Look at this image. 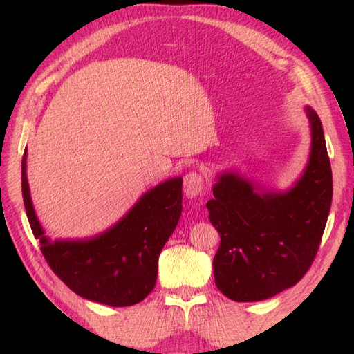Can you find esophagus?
I'll return each mask as SVG.
<instances>
[{"instance_id": "1", "label": "esophagus", "mask_w": 354, "mask_h": 354, "mask_svg": "<svg viewBox=\"0 0 354 354\" xmlns=\"http://www.w3.org/2000/svg\"><path fill=\"white\" fill-rule=\"evenodd\" d=\"M204 176L201 175L199 171H190L187 173L185 178H184V192L189 198L193 196H199L204 192Z\"/></svg>"}]
</instances>
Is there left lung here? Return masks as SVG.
<instances>
[{
	"label": "left lung",
	"instance_id": "left-lung-1",
	"mask_svg": "<svg viewBox=\"0 0 354 354\" xmlns=\"http://www.w3.org/2000/svg\"><path fill=\"white\" fill-rule=\"evenodd\" d=\"M312 126L310 160L286 193H257L234 173H223L207 202L208 219L221 234L213 269L225 297L261 301L295 286L317 257L332 205V167L317 112L306 108Z\"/></svg>",
	"mask_w": 354,
	"mask_h": 354
}]
</instances>
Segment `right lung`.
Listing matches in <instances>:
<instances>
[{"label":"right lung","instance_id":"1","mask_svg":"<svg viewBox=\"0 0 354 354\" xmlns=\"http://www.w3.org/2000/svg\"><path fill=\"white\" fill-rule=\"evenodd\" d=\"M22 156V199L33 236L53 272L82 298L124 307L142 301L156 283L158 257L183 212V179H169L142 198L115 227L88 240H50L35 214Z\"/></svg>","mask_w":354,"mask_h":354}]
</instances>
